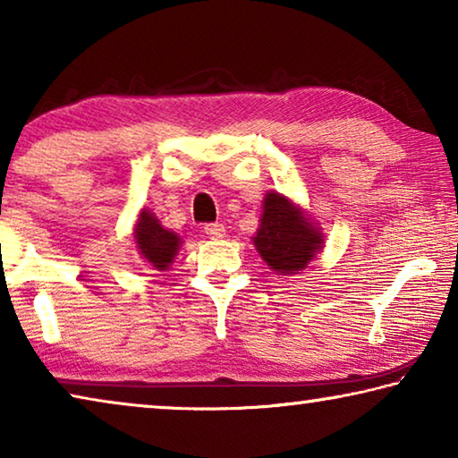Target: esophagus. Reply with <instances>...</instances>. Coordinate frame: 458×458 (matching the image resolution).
Returning a JSON list of instances; mask_svg holds the SVG:
<instances>
[{
	"mask_svg": "<svg viewBox=\"0 0 458 458\" xmlns=\"http://www.w3.org/2000/svg\"><path fill=\"white\" fill-rule=\"evenodd\" d=\"M204 232L210 238H224V236H226V228H224V224H206Z\"/></svg>",
	"mask_w": 458,
	"mask_h": 458,
	"instance_id": "esophagus-1",
	"label": "esophagus"
}]
</instances>
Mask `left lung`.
Masks as SVG:
<instances>
[{
  "label": "left lung",
  "mask_w": 458,
  "mask_h": 458,
  "mask_svg": "<svg viewBox=\"0 0 458 458\" xmlns=\"http://www.w3.org/2000/svg\"><path fill=\"white\" fill-rule=\"evenodd\" d=\"M262 204L254 246L278 275H297L323 248V232L283 193L268 191Z\"/></svg>",
  "instance_id": "8db88e82"
}]
</instances>
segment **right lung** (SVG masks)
I'll list each match as a JSON object with an SVG mask.
<instances>
[{
  "mask_svg": "<svg viewBox=\"0 0 458 458\" xmlns=\"http://www.w3.org/2000/svg\"><path fill=\"white\" fill-rule=\"evenodd\" d=\"M137 250L145 259L147 265L155 270H167L172 267L182 240L172 230L161 226L157 216L149 210H141L133 232Z\"/></svg>",
  "mask_w": 458,
  "mask_h": 458,
  "instance_id": "right-lung-1",
  "label": "right lung"
}]
</instances>
